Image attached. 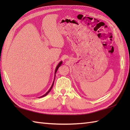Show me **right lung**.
Wrapping results in <instances>:
<instances>
[{"label":"right lung","instance_id":"add662e5","mask_svg":"<svg viewBox=\"0 0 130 130\" xmlns=\"http://www.w3.org/2000/svg\"><path fill=\"white\" fill-rule=\"evenodd\" d=\"M61 63H62V61H61L59 64H58V65L57 66V67H56V70H55V74H56V71H57V69H59V68L61 66ZM54 82H53V83H52V86H51V87L50 88V89L49 90H48V91L45 94H44L43 95H42V96H40V98H41V97H43V96H46L47 94H48V93L50 92V90H51V89H52V87H53V85H54Z\"/></svg>","mask_w":130,"mask_h":130}]
</instances>
